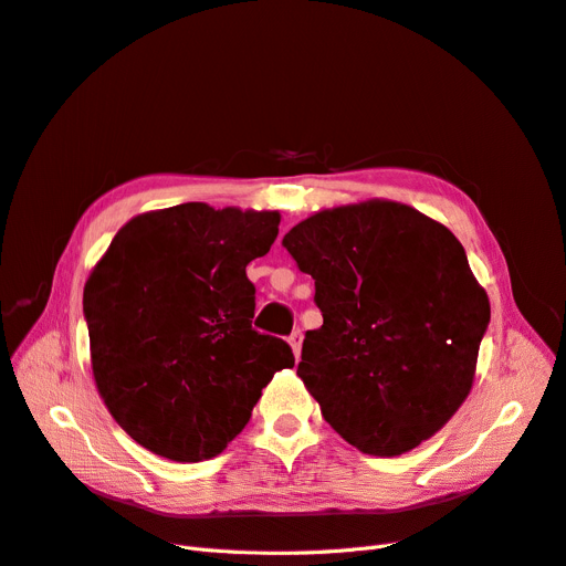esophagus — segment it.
Instances as JSON below:
<instances>
[{"instance_id": "obj_1", "label": "esophagus", "mask_w": 566, "mask_h": 566, "mask_svg": "<svg viewBox=\"0 0 566 566\" xmlns=\"http://www.w3.org/2000/svg\"><path fill=\"white\" fill-rule=\"evenodd\" d=\"M302 329H295L292 332L290 336H287V342H290V346H292V353H295V357L300 359V353H302Z\"/></svg>"}]
</instances>
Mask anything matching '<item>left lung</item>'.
<instances>
[{"instance_id": "1", "label": "left lung", "mask_w": 566, "mask_h": 566, "mask_svg": "<svg viewBox=\"0 0 566 566\" xmlns=\"http://www.w3.org/2000/svg\"><path fill=\"white\" fill-rule=\"evenodd\" d=\"M315 281L323 327L297 374L323 418L369 455H401L467 399L490 302L462 243L397 201L321 211L283 237Z\"/></svg>"}]
</instances>
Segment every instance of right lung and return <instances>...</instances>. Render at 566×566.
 Returning a JSON list of instances; mask_svg holds the SVG:
<instances>
[{
  "label": "right lung",
  "mask_w": 566,
  "mask_h": 566,
  "mask_svg": "<svg viewBox=\"0 0 566 566\" xmlns=\"http://www.w3.org/2000/svg\"><path fill=\"white\" fill-rule=\"evenodd\" d=\"M279 222L276 211L188 201L132 218L90 274L83 315L97 390L155 455L216 458L274 374L295 367L283 338L253 329L245 276Z\"/></svg>",
  "instance_id": "obj_1"
}]
</instances>
